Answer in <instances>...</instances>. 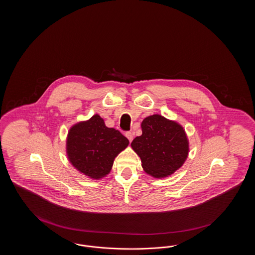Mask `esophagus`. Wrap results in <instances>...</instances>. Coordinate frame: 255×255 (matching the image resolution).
<instances>
[{
    "label": "esophagus",
    "mask_w": 255,
    "mask_h": 255,
    "mask_svg": "<svg viewBox=\"0 0 255 255\" xmlns=\"http://www.w3.org/2000/svg\"><path fill=\"white\" fill-rule=\"evenodd\" d=\"M126 137L129 139V141L131 142L132 140H133V133H131V132H127L126 133Z\"/></svg>",
    "instance_id": "1"
}]
</instances>
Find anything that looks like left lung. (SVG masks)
Wrapping results in <instances>:
<instances>
[{"mask_svg": "<svg viewBox=\"0 0 255 255\" xmlns=\"http://www.w3.org/2000/svg\"><path fill=\"white\" fill-rule=\"evenodd\" d=\"M142 134L131 146L148 175L162 179L181 168L189 153V141L181 124L153 115L141 122Z\"/></svg>", "mask_w": 255, "mask_h": 255, "instance_id": "obj_1", "label": "left lung"}]
</instances>
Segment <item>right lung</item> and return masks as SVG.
I'll use <instances>...</instances> for the list:
<instances>
[{"label":"right lung","mask_w":255,"mask_h":255,"mask_svg":"<svg viewBox=\"0 0 255 255\" xmlns=\"http://www.w3.org/2000/svg\"><path fill=\"white\" fill-rule=\"evenodd\" d=\"M129 144L120 131L109 128L99 115L73 125L66 141L67 156L73 167L93 180L106 177L117 156Z\"/></svg>","instance_id":"add662e5"}]
</instances>
